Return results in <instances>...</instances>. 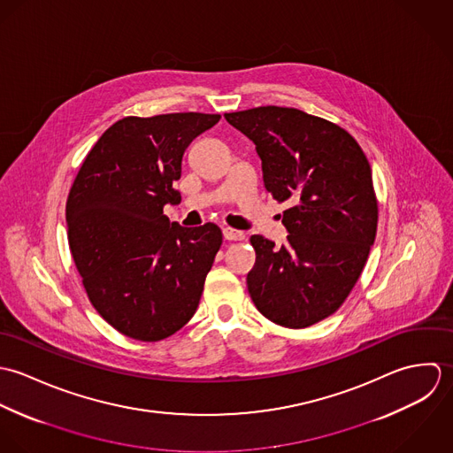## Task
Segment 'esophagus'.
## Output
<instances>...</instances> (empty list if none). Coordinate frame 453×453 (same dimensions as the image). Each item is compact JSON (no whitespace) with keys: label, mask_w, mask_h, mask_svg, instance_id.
<instances>
[{"label":"esophagus","mask_w":453,"mask_h":453,"mask_svg":"<svg viewBox=\"0 0 453 453\" xmlns=\"http://www.w3.org/2000/svg\"><path fill=\"white\" fill-rule=\"evenodd\" d=\"M224 238L229 242H242V240H245V233L233 229V227H224Z\"/></svg>","instance_id":"esophagus-1"}]
</instances>
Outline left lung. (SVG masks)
I'll return each mask as SVG.
<instances>
[{
	"mask_svg": "<svg viewBox=\"0 0 453 453\" xmlns=\"http://www.w3.org/2000/svg\"><path fill=\"white\" fill-rule=\"evenodd\" d=\"M224 117L256 143L266 190L290 204L281 219L285 245L250 238V297L278 326H313L343 304L374 243L371 166L343 127L297 108L259 106Z\"/></svg>",
	"mask_w": 453,
	"mask_h": 453,
	"instance_id": "8db88e82",
	"label": "left lung"
}]
</instances>
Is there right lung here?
<instances>
[{"label":"right lung","instance_id":"right-lung-1","mask_svg":"<svg viewBox=\"0 0 453 453\" xmlns=\"http://www.w3.org/2000/svg\"><path fill=\"white\" fill-rule=\"evenodd\" d=\"M219 120L196 111L124 117L72 185L66 224L77 270L97 313L133 340H165L197 310L222 231L211 222L181 227L163 208L181 201L185 149Z\"/></svg>","mask_w":453,"mask_h":453}]
</instances>
